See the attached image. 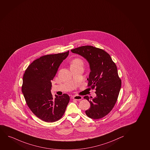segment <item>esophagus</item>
<instances>
[{
	"instance_id": "esophagus-1",
	"label": "esophagus",
	"mask_w": 150,
	"mask_h": 150,
	"mask_svg": "<svg viewBox=\"0 0 150 150\" xmlns=\"http://www.w3.org/2000/svg\"><path fill=\"white\" fill-rule=\"evenodd\" d=\"M72 98L74 99V100H80L83 98V97L81 96H80V95H75V96L72 97Z\"/></svg>"
}]
</instances>
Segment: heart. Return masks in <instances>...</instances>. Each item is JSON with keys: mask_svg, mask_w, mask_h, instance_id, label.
Instances as JSON below:
<instances>
[{"mask_svg": "<svg viewBox=\"0 0 150 150\" xmlns=\"http://www.w3.org/2000/svg\"><path fill=\"white\" fill-rule=\"evenodd\" d=\"M76 64H82V61L80 60V59H74V60L72 61L71 64V65Z\"/></svg>", "mask_w": 150, "mask_h": 150, "instance_id": "obj_1", "label": "heart"}]
</instances>
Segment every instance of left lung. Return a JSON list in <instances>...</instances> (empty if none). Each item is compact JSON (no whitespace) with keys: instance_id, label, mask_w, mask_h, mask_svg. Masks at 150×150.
Wrapping results in <instances>:
<instances>
[{"instance_id":"8db88e82","label":"left lung","mask_w":150,"mask_h":150,"mask_svg":"<svg viewBox=\"0 0 150 150\" xmlns=\"http://www.w3.org/2000/svg\"><path fill=\"white\" fill-rule=\"evenodd\" d=\"M71 51L81 56L89 63L90 72L88 86L96 88L95 97H83L90 103L86 114L93 119L103 118L114 108L121 87L117 66L108 53L93 46H82Z\"/></svg>"}]
</instances>
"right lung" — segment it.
Instances as JSON below:
<instances>
[{
	"label": "right lung",
	"mask_w": 150,
	"mask_h": 150,
	"mask_svg": "<svg viewBox=\"0 0 150 150\" xmlns=\"http://www.w3.org/2000/svg\"><path fill=\"white\" fill-rule=\"evenodd\" d=\"M69 51L40 57L29 65L23 78L22 91L32 112L46 122L57 121L63 116L69 101L67 94L53 98L51 81Z\"/></svg>",
	"instance_id": "right-lung-1"
}]
</instances>
